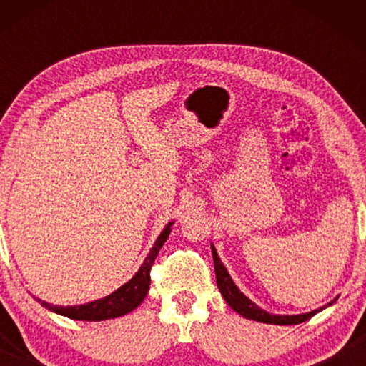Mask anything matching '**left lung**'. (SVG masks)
<instances>
[{
  "label": "left lung",
  "mask_w": 366,
  "mask_h": 366,
  "mask_svg": "<svg viewBox=\"0 0 366 366\" xmlns=\"http://www.w3.org/2000/svg\"><path fill=\"white\" fill-rule=\"evenodd\" d=\"M213 253V262H214V273H217V283L219 288V293L223 295V298L227 300V303L232 307L234 312L243 315L244 318L254 320V322L262 323H274V325H298L307 322L313 317L315 313L322 312V308L315 310V312L303 313V315H269L264 310L258 308L252 300H248L244 295L237 288V285L233 283L232 277H229L227 268L223 267V263L219 262V257L217 249L212 247Z\"/></svg>",
  "instance_id": "obj_1"
}]
</instances>
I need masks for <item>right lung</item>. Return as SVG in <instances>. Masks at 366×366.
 <instances>
[{"label": "right lung", "mask_w": 366, "mask_h": 366, "mask_svg": "<svg viewBox=\"0 0 366 366\" xmlns=\"http://www.w3.org/2000/svg\"><path fill=\"white\" fill-rule=\"evenodd\" d=\"M169 227H172V223L163 229L162 234H159L154 247L149 249V254L147 259H144L142 268L138 269V273L134 274L128 283H124L122 288H118L117 292L108 295V297L86 305H78V307H56V305L41 302V300L38 298L36 300L41 302L44 308L51 310L54 313H59L63 315V317L73 320H83V322H102V320L117 318L122 317V315L133 312V310L143 302L144 297H147L149 283H152L149 272H152L154 259L158 257L159 248L163 247L164 242H167L169 237V232H172Z\"/></svg>", "instance_id": "add662e5"}]
</instances>
